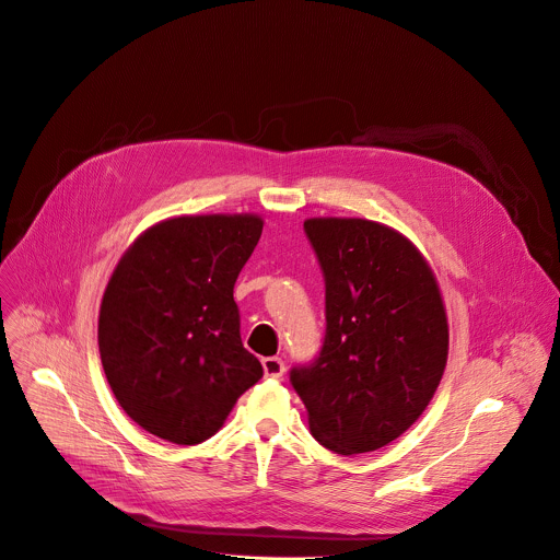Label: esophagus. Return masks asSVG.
I'll use <instances>...</instances> for the list:
<instances>
[{"mask_svg":"<svg viewBox=\"0 0 560 560\" xmlns=\"http://www.w3.org/2000/svg\"><path fill=\"white\" fill-rule=\"evenodd\" d=\"M264 371H266L268 378H281L283 371H285V362L281 358H277V355L264 358Z\"/></svg>","mask_w":560,"mask_h":560,"instance_id":"34e87169","label":"esophagus"}]
</instances>
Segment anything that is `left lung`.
Here are the masks:
<instances>
[{
    "instance_id": "1",
    "label": "left lung",
    "mask_w": 560,
    "mask_h": 560,
    "mask_svg": "<svg viewBox=\"0 0 560 560\" xmlns=\"http://www.w3.org/2000/svg\"><path fill=\"white\" fill-rule=\"evenodd\" d=\"M324 275V342L290 383L313 436L338 455L378 451L432 400L448 358V319L419 249L362 218H311Z\"/></svg>"
}]
</instances>
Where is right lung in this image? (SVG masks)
Here are the masks:
<instances>
[{"label":"right lung","instance_id":"1","mask_svg":"<svg viewBox=\"0 0 560 560\" xmlns=\"http://www.w3.org/2000/svg\"><path fill=\"white\" fill-rule=\"evenodd\" d=\"M258 215H182L143 232L112 275L98 315L105 378L151 434L196 445L264 376L241 342L234 283Z\"/></svg>","mask_w":560,"mask_h":560}]
</instances>
